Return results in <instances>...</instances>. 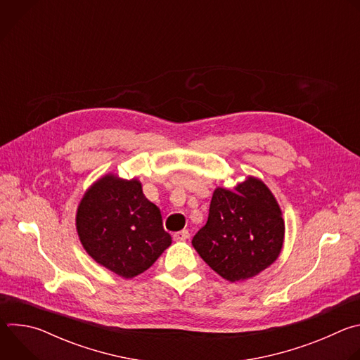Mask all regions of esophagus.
Masks as SVG:
<instances>
[{
    "label": "esophagus",
    "instance_id": "1",
    "mask_svg": "<svg viewBox=\"0 0 360 360\" xmlns=\"http://www.w3.org/2000/svg\"><path fill=\"white\" fill-rule=\"evenodd\" d=\"M188 238H189V232H188L186 229L174 233V239H175V240H186Z\"/></svg>",
    "mask_w": 360,
    "mask_h": 360
}]
</instances>
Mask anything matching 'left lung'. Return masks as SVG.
<instances>
[{"mask_svg":"<svg viewBox=\"0 0 360 360\" xmlns=\"http://www.w3.org/2000/svg\"><path fill=\"white\" fill-rule=\"evenodd\" d=\"M285 221L276 198L258 178L232 191L217 188L207 225L192 239L200 258L229 282L253 278L281 255Z\"/></svg>","mask_w":360,"mask_h":360,"instance_id":"left-lung-1","label":"left lung"}]
</instances>
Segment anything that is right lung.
Listing matches in <instances>:
<instances>
[{"label": "right lung", "instance_id": "1", "mask_svg": "<svg viewBox=\"0 0 360 360\" xmlns=\"http://www.w3.org/2000/svg\"><path fill=\"white\" fill-rule=\"evenodd\" d=\"M75 225L91 258L125 279L150 268L172 243L160 208L146 199L142 184L115 174L99 178L86 189Z\"/></svg>", "mask_w": 360, "mask_h": 360}]
</instances>
